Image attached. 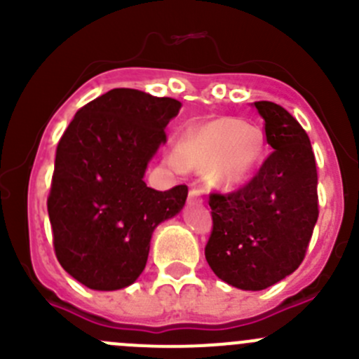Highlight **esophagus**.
I'll return each mask as SVG.
<instances>
[{
	"label": "esophagus",
	"instance_id": "1",
	"mask_svg": "<svg viewBox=\"0 0 359 359\" xmlns=\"http://www.w3.org/2000/svg\"><path fill=\"white\" fill-rule=\"evenodd\" d=\"M201 194L203 191L200 189V187H191L189 191V201H201Z\"/></svg>",
	"mask_w": 359,
	"mask_h": 359
}]
</instances>
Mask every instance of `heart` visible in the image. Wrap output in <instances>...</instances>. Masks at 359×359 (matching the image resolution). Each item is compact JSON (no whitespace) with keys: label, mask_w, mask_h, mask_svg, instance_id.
Here are the masks:
<instances>
[{"label":"heart","mask_w":359,"mask_h":359,"mask_svg":"<svg viewBox=\"0 0 359 359\" xmlns=\"http://www.w3.org/2000/svg\"><path fill=\"white\" fill-rule=\"evenodd\" d=\"M266 149V137L257 126L243 119H212L187 130L179 144V151L170 154L175 168L184 166L206 170L212 166V177L224 187L236 186L253 172Z\"/></svg>","instance_id":"b5f03b06"}]
</instances>
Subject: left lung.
I'll return each instance as SVG.
<instances>
[{
	"label": "left lung",
	"mask_w": 359,
	"mask_h": 359,
	"mask_svg": "<svg viewBox=\"0 0 359 359\" xmlns=\"http://www.w3.org/2000/svg\"><path fill=\"white\" fill-rule=\"evenodd\" d=\"M273 153L234 193L210 194L205 257L231 287L264 290L302 264L318 220L316 159L306 130L281 106L253 102Z\"/></svg>",
	"instance_id": "obj_1"
}]
</instances>
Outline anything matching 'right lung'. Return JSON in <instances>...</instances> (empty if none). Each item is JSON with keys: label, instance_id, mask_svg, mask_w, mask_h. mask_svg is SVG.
Returning <instances> with one entry per match:
<instances>
[{"label": "right lung", "instance_id": "right-lung-1", "mask_svg": "<svg viewBox=\"0 0 359 359\" xmlns=\"http://www.w3.org/2000/svg\"><path fill=\"white\" fill-rule=\"evenodd\" d=\"M182 104L114 88L76 112L60 137L48 194L60 266L92 290H119L144 271L158 224L182 210L187 186L156 191L147 163Z\"/></svg>", "mask_w": 359, "mask_h": 359}]
</instances>
